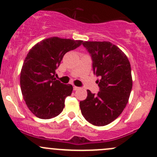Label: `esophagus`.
Wrapping results in <instances>:
<instances>
[{
  "mask_svg": "<svg viewBox=\"0 0 157 157\" xmlns=\"http://www.w3.org/2000/svg\"><path fill=\"white\" fill-rule=\"evenodd\" d=\"M79 89H80V87H78V86H74V90H79Z\"/></svg>",
  "mask_w": 157,
  "mask_h": 157,
  "instance_id": "34e87169",
  "label": "esophagus"
}]
</instances>
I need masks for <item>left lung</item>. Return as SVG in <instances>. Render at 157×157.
<instances>
[{
    "label": "left lung",
    "instance_id": "1",
    "mask_svg": "<svg viewBox=\"0 0 157 157\" xmlns=\"http://www.w3.org/2000/svg\"><path fill=\"white\" fill-rule=\"evenodd\" d=\"M93 61V74L99 91L97 94L87 90V97L80 101L82 115L90 124L107 125L116 119L125 108L131 89V64L127 56L109 42H84Z\"/></svg>",
    "mask_w": 157,
    "mask_h": 157
}]
</instances>
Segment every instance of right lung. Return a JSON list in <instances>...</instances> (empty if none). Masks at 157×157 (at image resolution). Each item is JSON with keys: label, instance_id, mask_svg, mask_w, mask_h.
I'll return each mask as SVG.
<instances>
[{"label": "right lung", "instance_id": "right-lung-1", "mask_svg": "<svg viewBox=\"0 0 157 157\" xmlns=\"http://www.w3.org/2000/svg\"><path fill=\"white\" fill-rule=\"evenodd\" d=\"M81 44V40L52 37L29 50L20 73V87L26 105L36 117L49 119L63 111L73 86L56 80L55 70L67 52Z\"/></svg>", "mask_w": 157, "mask_h": 157}]
</instances>
